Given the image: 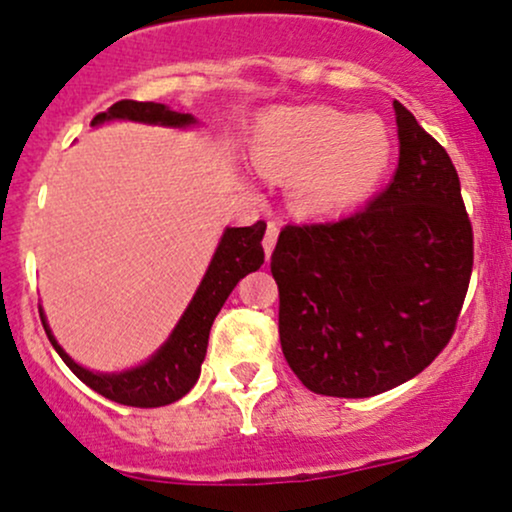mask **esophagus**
<instances>
[{
    "label": "esophagus",
    "mask_w": 512,
    "mask_h": 512,
    "mask_svg": "<svg viewBox=\"0 0 512 512\" xmlns=\"http://www.w3.org/2000/svg\"><path fill=\"white\" fill-rule=\"evenodd\" d=\"M276 236H279V228H276L274 221H269L267 231H264V238H262V248H264V255H267V260H269V255H272V250L276 245Z\"/></svg>",
    "instance_id": "34e87169"
}]
</instances>
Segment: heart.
Wrapping results in <instances>:
<instances>
[{"label":"heart","instance_id":"obj_1","mask_svg":"<svg viewBox=\"0 0 512 512\" xmlns=\"http://www.w3.org/2000/svg\"><path fill=\"white\" fill-rule=\"evenodd\" d=\"M392 156L390 129L373 115L334 108L279 110L255 134L257 163L274 175H298L303 207L334 211L366 197Z\"/></svg>","mask_w":512,"mask_h":512}]
</instances>
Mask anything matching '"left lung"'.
Masks as SVG:
<instances>
[{"mask_svg":"<svg viewBox=\"0 0 512 512\" xmlns=\"http://www.w3.org/2000/svg\"><path fill=\"white\" fill-rule=\"evenodd\" d=\"M399 163L373 202L286 223L272 252L286 363L315 395L373 397L433 363L457 327L474 233L448 151L395 101Z\"/></svg>","mask_w":512,"mask_h":512,"instance_id":"left-lung-1","label":"left lung"}]
</instances>
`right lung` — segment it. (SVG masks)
Instances as JSON below:
<instances>
[{"label": "right lung", "instance_id": "right-lung-1", "mask_svg": "<svg viewBox=\"0 0 512 512\" xmlns=\"http://www.w3.org/2000/svg\"><path fill=\"white\" fill-rule=\"evenodd\" d=\"M105 120H134V122H151V125H170V127H185L195 122L190 113H178L170 110L168 105L149 103V101H117L110 105L105 113H98L91 120V125H101ZM267 223L257 221L245 228H226L219 248H216L214 260H211L207 274H204L202 284L187 305L185 315L180 317L178 327L161 349L156 351L144 366L125 370L117 375L91 373V370L81 368L72 358L62 351V346L52 337L48 322L43 320L45 334H48L50 344L55 346L57 354L67 363L69 370L86 383L98 395L117 404H127V407H166V404L178 402L192 390L197 383L202 361L207 356L209 330L214 325V317L219 315L221 305L236 289V284L245 274L255 272L262 267L264 250L262 236Z\"/></svg>", "mask_w": 512, "mask_h": 512}]
</instances>
